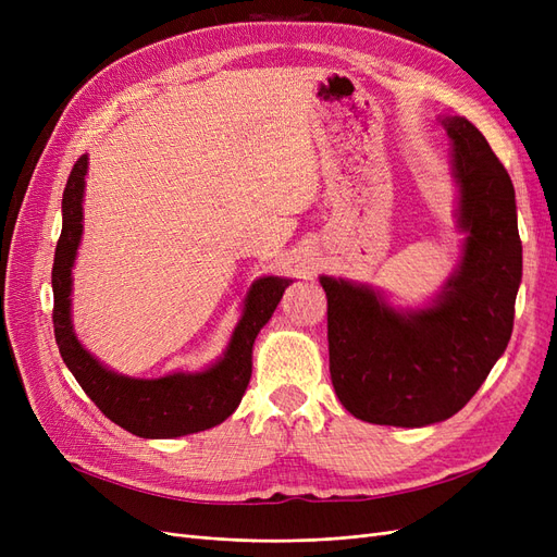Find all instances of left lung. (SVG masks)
Instances as JSON below:
<instances>
[{"label":"left lung","instance_id":"left-lung-1","mask_svg":"<svg viewBox=\"0 0 557 557\" xmlns=\"http://www.w3.org/2000/svg\"><path fill=\"white\" fill-rule=\"evenodd\" d=\"M458 185L460 258L442 290L397 309L369 283L320 276L330 376L339 401L374 425L425 428L458 413L507 350L522 278L516 193L465 115H440Z\"/></svg>","mask_w":557,"mask_h":557}]
</instances>
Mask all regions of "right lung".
I'll return each instance as SVG.
<instances>
[{"label":"right lung","mask_w":557,"mask_h":557,"mask_svg":"<svg viewBox=\"0 0 557 557\" xmlns=\"http://www.w3.org/2000/svg\"><path fill=\"white\" fill-rule=\"evenodd\" d=\"M86 176L88 156H83L62 195V234L53 262V325L64 364L99 411L144 440H174L221 425L239 407L252 372V344L293 278L260 276L252 281L223 356L199 372H172L158 379L117 374L78 342L72 320V269L83 237Z\"/></svg>","instance_id":"right-lung-1"}]
</instances>
